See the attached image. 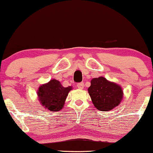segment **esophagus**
Returning a JSON list of instances; mask_svg holds the SVG:
<instances>
[{"mask_svg": "<svg viewBox=\"0 0 153 153\" xmlns=\"http://www.w3.org/2000/svg\"><path fill=\"white\" fill-rule=\"evenodd\" d=\"M77 87H78L79 89H83V87H84V83H79L77 84Z\"/></svg>", "mask_w": 153, "mask_h": 153, "instance_id": "obj_1", "label": "esophagus"}]
</instances>
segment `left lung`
<instances>
[{"mask_svg": "<svg viewBox=\"0 0 153 153\" xmlns=\"http://www.w3.org/2000/svg\"><path fill=\"white\" fill-rule=\"evenodd\" d=\"M94 106L101 111H110L119 105L123 98L121 86L104 77L93 78L88 88Z\"/></svg>", "mask_w": 153, "mask_h": 153, "instance_id": "obj_1", "label": "left lung"}]
</instances>
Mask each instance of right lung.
I'll return each instance as SVG.
<instances>
[{
  "label": "right lung",
  "instance_id": "add662e5",
  "mask_svg": "<svg viewBox=\"0 0 153 153\" xmlns=\"http://www.w3.org/2000/svg\"><path fill=\"white\" fill-rule=\"evenodd\" d=\"M72 89V86L64 87L59 80L52 79L39 86L37 91L38 101L48 110L59 111L63 108L67 97Z\"/></svg>",
  "mask_w": 153,
  "mask_h": 153
}]
</instances>
